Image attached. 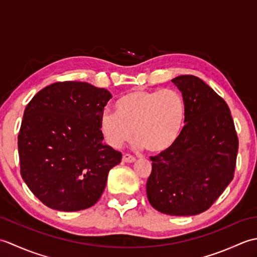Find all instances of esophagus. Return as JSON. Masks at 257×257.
<instances>
[{"label": "esophagus", "instance_id": "esophagus-1", "mask_svg": "<svg viewBox=\"0 0 257 257\" xmlns=\"http://www.w3.org/2000/svg\"><path fill=\"white\" fill-rule=\"evenodd\" d=\"M122 161L123 162H127V163H133L136 161V158L130 156V155H123L122 156Z\"/></svg>", "mask_w": 257, "mask_h": 257}]
</instances>
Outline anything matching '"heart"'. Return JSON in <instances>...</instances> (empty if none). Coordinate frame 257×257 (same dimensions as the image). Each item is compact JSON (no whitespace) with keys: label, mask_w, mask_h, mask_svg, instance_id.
Segmentation results:
<instances>
[{"label":"heart","mask_w":257,"mask_h":257,"mask_svg":"<svg viewBox=\"0 0 257 257\" xmlns=\"http://www.w3.org/2000/svg\"><path fill=\"white\" fill-rule=\"evenodd\" d=\"M116 112H103L99 127L106 143L120 148L132 139L137 149L167 151L177 143L185 122V103L177 90L134 89L119 98Z\"/></svg>","instance_id":"heart-1"}]
</instances>
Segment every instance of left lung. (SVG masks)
Wrapping results in <instances>:
<instances>
[{
    "mask_svg": "<svg viewBox=\"0 0 257 257\" xmlns=\"http://www.w3.org/2000/svg\"><path fill=\"white\" fill-rule=\"evenodd\" d=\"M185 103V124L170 149L151 157L150 204L176 216L206 211L234 177L238 139L230 108L203 80L173 78Z\"/></svg>",
    "mask_w": 257,
    "mask_h": 257,
    "instance_id": "1",
    "label": "left lung"
}]
</instances>
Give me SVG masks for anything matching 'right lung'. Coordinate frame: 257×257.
Wrapping results in <instances>:
<instances>
[{
  "label": "right lung",
  "mask_w": 257,
  "mask_h": 257,
  "mask_svg": "<svg viewBox=\"0 0 257 257\" xmlns=\"http://www.w3.org/2000/svg\"><path fill=\"white\" fill-rule=\"evenodd\" d=\"M111 98L81 81L55 83L26 106L18 137L21 176L54 210H85L99 200L121 154L102 143L99 120Z\"/></svg>",
  "instance_id": "1"
}]
</instances>
